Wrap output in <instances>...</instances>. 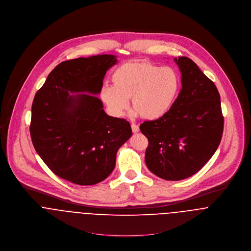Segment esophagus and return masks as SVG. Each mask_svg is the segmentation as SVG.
<instances>
[{
    "instance_id": "esophagus-1",
    "label": "esophagus",
    "mask_w": 251,
    "mask_h": 251,
    "mask_svg": "<svg viewBox=\"0 0 251 251\" xmlns=\"http://www.w3.org/2000/svg\"><path fill=\"white\" fill-rule=\"evenodd\" d=\"M131 129H132L133 133H137L139 131V126L137 125H135V124H132L131 125Z\"/></svg>"
}]
</instances>
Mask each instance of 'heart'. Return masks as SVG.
Returning <instances> with one entry per match:
<instances>
[{
  "label": "heart",
  "instance_id": "heart-1",
  "mask_svg": "<svg viewBox=\"0 0 251 251\" xmlns=\"http://www.w3.org/2000/svg\"><path fill=\"white\" fill-rule=\"evenodd\" d=\"M112 82L113 87L102 88L100 98L115 117L125 114L131 100L136 114L146 120H157L170 110L179 89L175 70L146 61L122 65L113 72Z\"/></svg>",
  "mask_w": 251,
  "mask_h": 251
}]
</instances>
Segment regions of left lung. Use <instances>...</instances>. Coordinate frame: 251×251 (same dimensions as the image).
<instances>
[{"label": "left lung", "instance_id": "left-lung-1", "mask_svg": "<svg viewBox=\"0 0 251 251\" xmlns=\"http://www.w3.org/2000/svg\"><path fill=\"white\" fill-rule=\"evenodd\" d=\"M175 62L181 73L178 98L163 117L140 125L149 141L146 165L167 180L186 179L197 173L214 155L224 125L215 83L191 59L179 57Z\"/></svg>", "mask_w": 251, "mask_h": 251}]
</instances>
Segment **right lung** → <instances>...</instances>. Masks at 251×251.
<instances>
[{
    "instance_id": "obj_1",
    "label": "right lung",
    "mask_w": 251,
    "mask_h": 251,
    "mask_svg": "<svg viewBox=\"0 0 251 251\" xmlns=\"http://www.w3.org/2000/svg\"><path fill=\"white\" fill-rule=\"evenodd\" d=\"M116 63L114 55L65 61L36 92L32 142L44 163L62 179L80 185L106 179L118 150L132 135L129 123L108 116L101 100L93 96L100 93L106 72Z\"/></svg>"
}]
</instances>
